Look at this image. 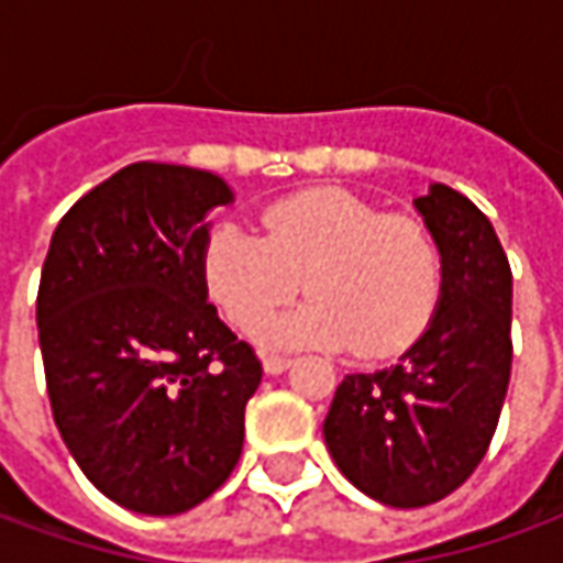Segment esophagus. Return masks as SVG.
<instances>
[{"mask_svg":"<svg viewBox=\"0 0 563 563\" xmlns=\"http://www.w3.org/2000/svg\"><path fill=\"white\" fill-rule=\"evenodd\" d=\"M289 366H292V361H289V357H280V354H265V357H262V369H265L267 376H280Z\"/></svg>","mask_w":563,"mask_h":563,"instance_id":"34e87169","label":"esophagus"}]
</instances>
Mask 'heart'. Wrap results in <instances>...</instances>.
<instances>
[{
	"label": "heart",
	"mask_w": 563,
	"mask_h": 563,
	"mask_svg": "<svg viewBox=\"0 0 563 563\" xmlns=\"http://www.w3.org/2000/svg\"><path fill=\"white\" fill-rule=\"evenodd\" d=\"M202 286L236 330L250 332L297 291L314 298L258 330L265 345L354 347L388 357L419 339L441 292L434 236L410 216H385L342 187L271 202L262 236L216 224L200 258Z\"/></svg>",
	"instance_id": "heart-1"
}]
</instances>
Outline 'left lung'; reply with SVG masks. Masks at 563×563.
Segmentation results:
<instances>
[{"label":"left lung","mask_w":563,"mask_h":563,"mask_svg":"<svg viewBox=\"0 0 563 563\" xmlns=\"http://www.w3.org/2000/svg\"><path fill=\"white\" fill-rule=\"evenodd\" d=\"M441 252V296L394 366L335 388L323 441L347 481L391 508L462 487L493 441L511 376V267L468 197L431 185L412 200Z\"/></svg>","instance_id":"left-lung-1"}]
</instances>
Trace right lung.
Segmentation results:
<instances>
[{
    "mask_svg": "<svg viewBox=\"0 0 563 563\" xmlns=\"http://www.w3.org/2000/svg\"><path fill=\"white\" fill-rule=\"evenodd\" d=\"M212 172L132 163L57 221L36 298L55 426L107 499L181 515L231 477L262 363L209 305Z\"/></svg>",
    "mask_w": 563,
    "mask_h": 563,
    "instance_id": "obj_1",
    "label": "right lung"
}]
</instances>
